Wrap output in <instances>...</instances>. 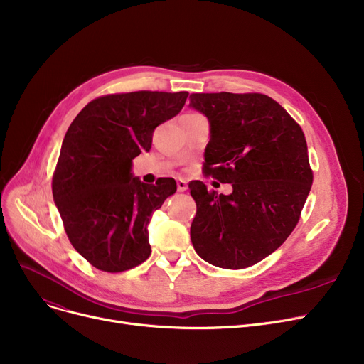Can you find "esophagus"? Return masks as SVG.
<instances>
[{"instance_id":"34e87169","label":"esophagus","mask_w":364,"mask_h":364,"mask_svg":"<svg viewBox=\"0 0 364 364\" xmlns=\"http://www.w3.org/2000/svg\"><path fill=\"white\" fill-rule=\"evenodd\" d=\"M177 188H178V192H186V190H187V181L183 180V178H178L177 180Z\"/></svg>"}]
</instances>
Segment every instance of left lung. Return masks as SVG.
<instances>
[{"label":"left lung","instance_id":"1","mask_svg":"<svg viewBox=\"0 0 364 364\" xmlns=\"http://www.w3.org/2000/svg\"><path fill=\"white\" fill-rule=\"evenodd\" d=\"M209 122L205 172L230 195L188 184L196 202L190 237L196 254L221 269H246L273 254L295 228L313 184L301 127L264 94L200 92L190 105Z\"/></svg>","mask_w":364,"mask_h":364}]
</instances>
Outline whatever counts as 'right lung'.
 <instances>
[{
  "instance_id": "right-lung-1",
  "label": "right lung",
  "mask_w": 364,
  "mask_h": 364,
  "mask_svg": "<svg viewBox=\"0 0 364 364\" xmlns=\"http://www.w3.org/2000/svg\"><path fill=\"white\" fill-rule=\"evenodd\" d=\"M188 92L134 91L90 102L73 119L53 177V199L72 246L95 269L119 273L150 255L147 225L177 192L174 178L146 184L132 159L174 118Z\"/></svg>"
}]
</instances>
